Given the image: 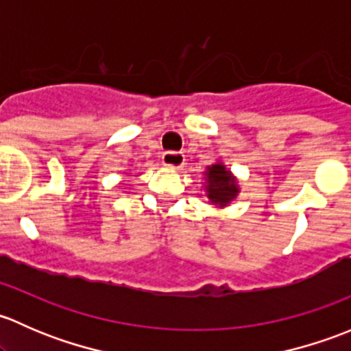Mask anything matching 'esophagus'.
I'll return each instance as SVG.
<instances>
[{
	"mask_svg": "<svg viewBox=\"0 0 351 351\" xmlns=\"http://www.w3.org/2000/svg\"><path fill=\"white\" fill-rule=\"evenodd\" d=\"M162 165L168 166V168L178 169L185 165V156H183V153H178V151H166L162 154Z\"/></svg>",
	"mask_w": 351,
	"mask_h": 351,
	"instance_id": "34e87169",
	"label": "esophagus"
}]
</instances>
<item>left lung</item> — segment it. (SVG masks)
Wrapping results in <instances>:
<instances>
[{
  "mask_svg": "<svg viewBox=\"0 0 351 351\" xmlns=\"http://www.w3.org/2000/svg\"><path fill=\"white\" fill-rule=\"evenodd\" d=\"M207 197L214 204L222 205L229 204L236 195H238V185L236 180L231 178V173L224 168V165L217 162L207 169Z\"/></svg>",
  "mask_w": 351,
  "mask_h": 351,
  "instance_id": "8db88e82",
  "label": "left lung"
}]
</instances>
